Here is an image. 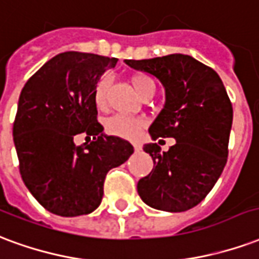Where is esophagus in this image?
Listing matches in <instances>:
<instances>
[{"label": "esophagus", "mask_w": 259, "mask_h": 259, "mask_svg": "<svg viewBox=\"0 0 259 259\" xmlns=\"http://www.w3.org/2000/svg\"><path fill=\"white\" fill-rule=\"evenodd\" d=\"M132 146H134L135 150H141V148H142V146H141V143H138V142H132Z\"/></svg>", "instance_id": "esophagus-1"}]
</instances>
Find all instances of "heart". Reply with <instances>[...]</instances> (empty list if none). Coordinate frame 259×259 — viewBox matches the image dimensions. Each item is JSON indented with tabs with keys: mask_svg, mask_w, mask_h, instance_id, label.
<instances>
[{
	"mask_svg": "<svg viewBox=\"0 0 259 259\" xmlns=\"http://www.w3.org/2000/svg\"><path fill=\"white\" fill-rule=\"evenodd\" d=\"M110 77L105 75L96 84L94 99H95V105L98 106V109L106 107L107 91L110 87ZM132 85L141 98L148 95V94H152V92L154 94V91H156L154 81L149 75L145 74L134 75L132 77ZM142 125L143 121L141 118L125 116V114H113L105 120V130H106L107 134L118 138H134L138 134V131L142 128Z\"/></svg>",
	"mask_w": 259,
	"mask_h": 259,
	"instance_id": "heart-1",
	"label": "heart"
}]
</instances>
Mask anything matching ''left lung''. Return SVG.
I'll return each mask as SVG.
<instances>
[{"label":"left lung","mask_w":259,"mask_h":259,"mask_svg":"<svg viewBox=\"0 0 259 259\" xmlns=\"http://www.w3.org/2000/svg\"><path fill=\"white\" fill-rule=\"evenodd\" d=\"M124 62L156 77L165 91L164 107L149 127L153 141H177L168 152H161L157 143L143 146L154 167L139 179L138 194L152 208L188 211L214 188L228 160L233 109L224 82L189 55Z\"/></svg>","instance_id":"1"}]
</instances>
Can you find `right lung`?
Listing matches in <instances>:
<instances>
[{
    "mask_svg": "<svg viewBox=\"0 0 259 259\" xmlns=\"http://www.w3.org/2000/svg\"><path fill=\"white\" fill-rule=\"evenodd\" d=\"M116 58L67 51L37 70L20 92L13 142L26 188L50 212L90 214L101 204L106 174L125 163L132 145L103 132L96 84ZM78 133L94 141L77 147Z\"/></svg>",
    "mask_w": 259,
    "mask_h": 259,
    "instance_id": "1",
    "label": "right lung"
}]
</instances>
